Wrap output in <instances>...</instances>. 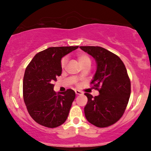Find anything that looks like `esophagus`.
<instances>
[{
  "instance_id": "obj_1",
  "label": "esophagus",
  "mask_w": 151,
  "mask_h": 151,
  "mask_svg": "<svg viewBox=\"0 0 151 151\" xmlns=\"http://www.w3.org/2000/svg\"><path fill=\"white\" fill-rule=\"evenodd\" d=\"M75 92H76V93L77 94V95H82V94H83V93H82L81 91H79V90H76Z\"/></svg>"
}]
</instances>
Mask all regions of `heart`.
Returning a JSON list of instances; mask_svg holds the SVG:
<instances>
[{
    "mask_svg": "<svg viewBox=\"0 0 151 151\" xmlns=\"http://www.w3.org/2000/svg\"><path fill=\"white\" fill-rule=\"evenodd\" d=\"M78 59L80 64L82 66L85 65V64L91 63V60L90 57L88 56V55L86 54V53H80V54L78 55ZM67 57L63 58L60 62L61 67L65 68L66 65H67Z\"/></svg>",
    "mask_w": 151,
    "mask_h": 151,
    "instance_id": "1",
    "label": "heart"
}]
</instances>
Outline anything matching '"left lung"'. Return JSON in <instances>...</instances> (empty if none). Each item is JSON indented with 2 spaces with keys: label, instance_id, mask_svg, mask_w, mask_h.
<instances>
[{
  "label": "left lung",
  "instance_id": "8db88e82",
  "mask_svg": "<svg viewBox=\"0 0 151 151\" xmlns=\"http://www.w3.org/2000/svg\"><path fill=\"white\" fill-rule=\"evenodd\" d=\"M80 48L96 59L97 70L91 84L100 93L98 96L85 93L84 107L87 120L97 127L113 125L122 116L131 95V81L124 64L117 55L103 47Z\"/></svg>",
  "mask_w": 151,
  "mask_h": 151
}]
</instances>
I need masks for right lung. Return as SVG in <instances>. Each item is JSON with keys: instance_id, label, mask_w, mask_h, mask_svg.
Returning <instances> with one entry per match:
<instances>
[{"instance_id": "add662e5", "label": "right lung", "mask_w": 151, "mask_h": 151, "mask_svg": "<svg viewBox=\"0 0 151 151\" xmlns=\"http://www.w3.org/2000/svg\"><path fill=\"white\" fill-rule=\"evenodd\" d=\"M76 47H55L37 53L27 67L23 78V98L28 113L39 124L55 128L67 120L76 93L53 91V82L62 73L61 58Z\"/></svg>"}]
</instances>
